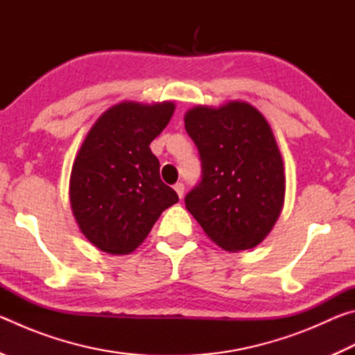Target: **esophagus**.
Here are the masks:
<instances>
[{"label": "esophagus", "instance_id": "1", "mask_svg": "<svg viewBox=\"0 0 355 355\" xmlns=\"http://www.w3.org/2000/svg\"><path fill=\"white\" fill-rule=\"evenodd\" d=\"M173 189H175V192L178 194L180 199H183V194H184V184L178 182V183L173 184Z\"/></svg>", "mask_w": 355, "mask_h": 355}]
</instances>
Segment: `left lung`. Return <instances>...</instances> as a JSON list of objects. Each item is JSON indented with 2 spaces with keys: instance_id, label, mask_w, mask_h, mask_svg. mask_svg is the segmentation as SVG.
Instances as JSON below:
<instances>
[{
  "instance_id": "1",
  "label": "left lung",
  "mask_w": 355,
  "mask_h": 355,
  "mask_svg": "<svg viewBox=\"0 0 355 355\" xmlns=\"http://www.w3.org/2000/svg\"><path fill=\"white\" fill-rule=\"evenodd\" d=\"M184 128L199 148L202 182L186 209L224 250L252 249L269 235L285 202V167L271 127L245 101L194 106Z\"/></svg>"
}]
</instances>
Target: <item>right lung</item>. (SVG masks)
Here are the masks:
<instances>
[{"label":"right lung","instance_id":"right-lung-1","mask_svg":"<svg viewBox=\"0 0 355 355\" xmlns=\"http://www.w3.org/2000/svg\"><path fill=\"white\" fill-rule=\"evenodd\" d=\"M173 111L172 101H122L101 114L81 144L70 173L71 213L83 235L106 254L136 250L178 202L150 150Z\"/></svg>","mask_w":355,"mask_h":355}]
</instances>
